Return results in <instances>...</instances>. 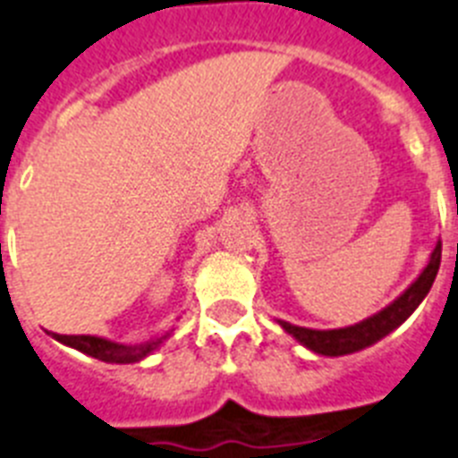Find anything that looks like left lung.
<instances>
[{
  "instance_id": "1",
  "label": "left lung",
  "mask_w": 458,
  "mask_h": 458,
  "mask_svg": "<svg viewBox=\"0 0 458 458\" xmlns=\"http://www.w3.org/2000/svg\"><path fill=\"white\" fill-rule=\"evenodd\" d=\"M440 255H443V243L437 241L431 257H428V264L415 277V283L410 284L403 294L396 296L389 306L382 308L380 312H375V315L352 324V327H343V329H308V327H296V324H289L284 319H277V324L294 341H299L301 345L319 354V357H343V354L366 350V347L375 345L385 335L392 334L394 329H398L420 308V303L433 287V280H436L437 268H440Z\"/></svg>"
}]
</instances>
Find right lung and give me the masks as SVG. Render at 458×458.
I'll return each mask as SVG.
<instances>
[{
  "label": "right lung",
  "instance_id": "1",
  "mask_svg": "<svg viewBox=\"0 0 458 458\" xmlns=\"http://www.w3.org/2000/svg\"><path fill=\"white\" fill-rule=\"evenodd\" d=\"M174 329L166 331L164 335H155L146 343H136V345H124V343L108 341V338H101V335H64V334H53L48 331V335H53L55 341L62 343L66 347H73V350L83 352L88 357H95L99 361L106 363H139L146 357H150L152 352L159 350L164 343L169 341Z\"/></svg>",
  "mask_w": 458,
  "mask_h": 458
}]
</instances>
